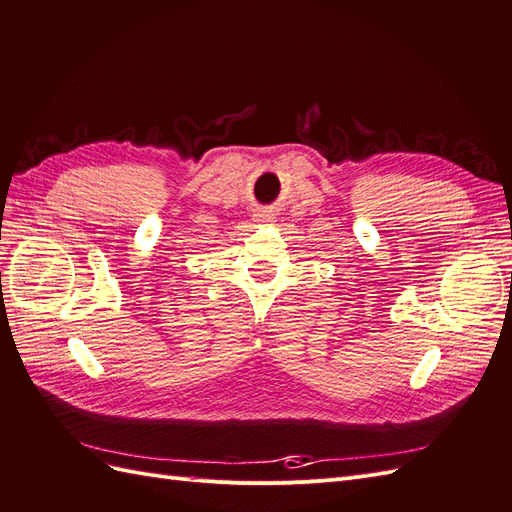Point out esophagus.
I'll list each match as a JSON object with an SVG mask.
<instances>
[{
	"label": "esophagus",
	"mask_w": 512,
	"mask_h": 512,
	"mask_svg": "<svg viewBox=\"0 0 512 512\" xmlns=\"http://www.w3.org/2000/svg\"><path fill=\"white\" fill-rule=\"evenodd\" d=\"M254 220L256 222H273L275 220V213L271 209H260L254 213Z\"/></svg>",
	"instance_id": "esophagus-1"
}]
</instances>
